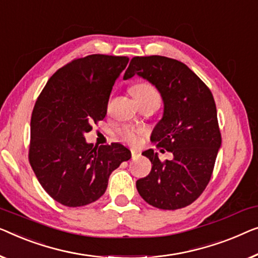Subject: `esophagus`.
I'll list each match as a JSON object with an SVG mask.
<instances>
[{
  "label": "esophagus",
  "instance_id": "obj_1",
  "mask_svg": "<svg viewBox=\"0 0 258 258\" xmlns=\"http://www.w3.org/2000/svg\"><path fill=\"white\" fill-rule=\"evenodd\" d=\"M140 156H141V152H140V151L132 150V158H133V159H137Z\"/></svg>",
  "mask_w": 258,
  "mask_h": 258
}]
</instances>
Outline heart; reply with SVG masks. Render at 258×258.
<instances>
[{
  "label": "heart",
  "mask_w": 258,
  "mask_h": 258,
  "mask_svg": "<svg viewBox=\"0 0 258 258\" xmlns=\"http://www.w3.org/2000/svg\"><path fill=\"white\" fill-rule=\"evenodd\" d=\"M130 92L136 99L137 102L147 101V100H156L159 102L160 96L157 89L151 84L147 81H138L135 85L132 86ZM118 136L121 140L130 145H135L140 141V137L143 134V130L135 128V126L125 125L118 130Z\"/></svg>",
  "instance_id": "heart-1"
}]
</instances>
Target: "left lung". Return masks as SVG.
Returning <instances> with one entry per match:
<instances>
[{
  "mask_svg": "<svg viewBox=\"0 0 258 258\" xmlns=\"http://www.w3.org/2000/svg\"><path fill=\"white\" fill-rule=\"evenodd\" d=\"M134 76L154 85L162 96L163 117L150 140L173 154L165 162H160L152 149L142 154L150 159L152 167L147 177L136 181L137 191L160 210L188 206L210 182L221 147L214 98L200 78L175 59L135 57L123 79Z\"/></svg>",
  "mask_w": 258,
  "mask_h": 258,
  "instance_id": "8db88e82",
  "label": "left lung"
}]
</instances>
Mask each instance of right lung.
Returning <instances> with one entry per match:
<instances>
[{
  "instance_id": "obj_1",
  "label": "right lung",
  "mask_w": 258,
  "mask_h": 258,
  "mask_svg": "<svg viewBox=\"0 0 258 258\" xmlns=\"http://www.w3.org/2000/svg\"><path fill=\"white\" fill-rule=\"evenodd\" d=\"M128 57L91 54L59 69L37 99L31 116L29 160L51 198L69 207L94 203L132 152L120 143L93 148L85 140L101 121Z\"/></svg>"
}]
</instances>
